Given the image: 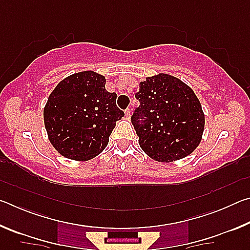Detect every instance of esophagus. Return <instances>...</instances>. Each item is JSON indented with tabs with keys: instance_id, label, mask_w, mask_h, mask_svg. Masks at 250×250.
Masks as SVG:
<instances>
[{
	"instance_id": "esophagus-1",
	"label": "esophagus",
	"mask_w": 250,
	"mask_h": 250,
	"mask_svg": "<svg viewBox=\"0 0 250 250\" xmlns=\"http://www.w3.org/2000/svg\"><path fill=\"white\" fill-rule=\"evenodd\" d=\"M125 118L126 119H130V117H131V109L130 108H128L125 111Z\"/></svg>"
}]
</instances>
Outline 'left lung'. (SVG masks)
I'll list each match as a JSON object with an SVG mask.
<instances>
[{"mask_svg":"<svg viewBox=\"0 0 250 250\" xmlns=\"http://www.w3.org/2000/svg\"><path fill=\"white\" fill-rule=\"evenodd\" d=\"M140 105L131 121L141 149L159 162L192 153L202 141L205 116L193 89L174 76L158 74L139 83Z\"/></svg>","mask_w":250,"mask_h":250,"instance_id":"8db88e82","label":"left lung"}]
</instances>
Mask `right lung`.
<instances>
[{
	"instance_id": "add662e5",
	"label": "right lung",
	"mask_w": 250,
	"mask_h": 250,
	"mask_svg": "<svg viewBox=\"0 0 250 250\" xmlns=\"http://www.w3.org/2000/svg\"><path fill=\"white\" fill-rule=\"evenodd\" d=\"M104 76L80 71L59 83L44 107L45 129L59 154L88 161L104 150L116 122L125 116L116 92L105 90Z\"/></svg>"
}]
</instances>
